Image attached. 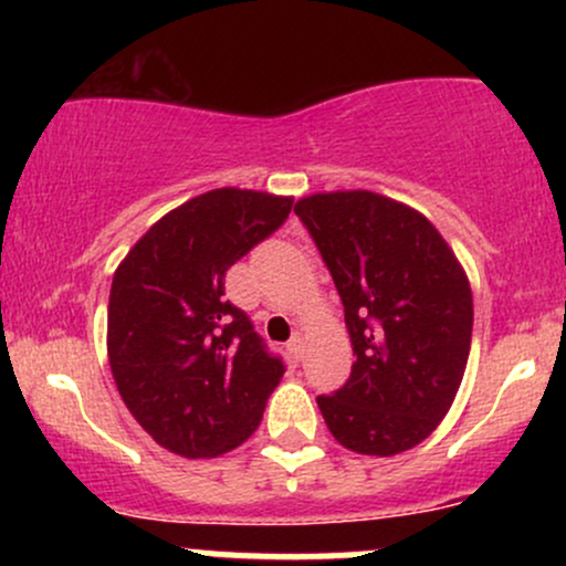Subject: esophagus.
Wrapping results in <instances>:
<instances>
[{
    "mask_svg": "<svg viewBox=\"0 0 566 566\" xmlns=\"http://www.w3.org/2000/svg\"><path fill=\"white\" fill-rule=\"evenodd\" d=\"M287 354L292 356V359L295 361H301L303 359V335H292L290 337V343H287Z\"/></svg>",
    "mask_w": 566,
    "mask_h": 566,
    "instance_id": "esophagus-1",
    "label": "esophagus"
}]
</instances>
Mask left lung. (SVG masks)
I'll use <instances>...</instances> for the list:
<instances>
[{
	"instance_id": "1",
	"label": "left lung",
	"mask_w": 566,
	"mask_h": 566,
	"mask_svg": "<svg viewBox=\"0 0 566 566\" xmlns=\"http://www.w3.org/2000/svg\"><path fill=\"white\" fill-rule=\"evenodd\" d=\"M346 311L356 361L324 423L350 452L391 458L431 437L469 365L473 297L463 265L423 212L375 191L297 199Z\"/></svg>"
}]
</instances>
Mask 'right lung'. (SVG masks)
I'll list each match as a JSON object with an SVG mask.
<instances>
[{"mask_svg": "<svg viewBox=\"0 0 566 566\" xmlns=\"http://www.w3.org/2000/svg\"><path fill=\"white\" fill-rule=\"evenodd\" d=\"M292 197L216 188L159 218L116 269L108 365L122 401L159 447L218 458L252 437L284 375L226 301V271L271 237Z\"/></svg>", "mask_w": 566, "mask_h": 566, "instance_id": "obj_1", "label": "right lung"}]
</instances>
